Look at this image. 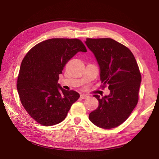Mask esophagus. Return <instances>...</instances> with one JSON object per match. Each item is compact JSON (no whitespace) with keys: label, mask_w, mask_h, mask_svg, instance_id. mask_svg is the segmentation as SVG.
<instances>
[{"label":"esophagus","mask_w":159,"mask_h":159,"mask_svg":"<svg viewBox=\"0 0 159 159\" xmlns=\"http://www.w3.org/2000/svg\"><path fill=\"white\" fill-rule=\"evenodd\" d=\"M88 97V95H86V94H81L80 95V98H81V99H85V98H87Z\"/></svg>","instance_id":"1"}]
</instances>
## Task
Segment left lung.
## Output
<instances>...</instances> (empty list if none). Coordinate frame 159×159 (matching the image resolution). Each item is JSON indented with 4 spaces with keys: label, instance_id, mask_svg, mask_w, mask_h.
<instances>
[{
    "label": "left lung",
    "instance_id": "8db88e82",
    "mask_svg": "<svg viewBox=\"0 0 159 159\" xmlns=\"http://www.w3.org/2000/svg\"><path fill=\"white\" fill-rule=\"evenodd\" d=\"M85 43L98 61L102 83L110 90L102 98L93 95L99 105L89 119L100 128H115L126 121L137 104L141 83L139 66L131 50L111 38H87Z\"/></svg>",
    "mask_w": 159,
    "mask_h": 159
}]
</instances>
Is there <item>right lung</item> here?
Masks as SVG:
<instances>
[{"instance_id": "right-lung-1", "label": "right lung", "mask_w": 159, "mask_h": 159, "mask_svg": "<svg viewBox=\"0 0 159 159\" xmlns=\"http://www.w3.org/2000/svg\"><path fill=\"white\" fill-rule=\"evenodd\" d=\"M78 52H86L79 39L52 38L34 46L22 61L16 88L28 113L38 123L54 125L64 121L80 98L57 83L66 64Z\"/></svg>"}]
</instances>
